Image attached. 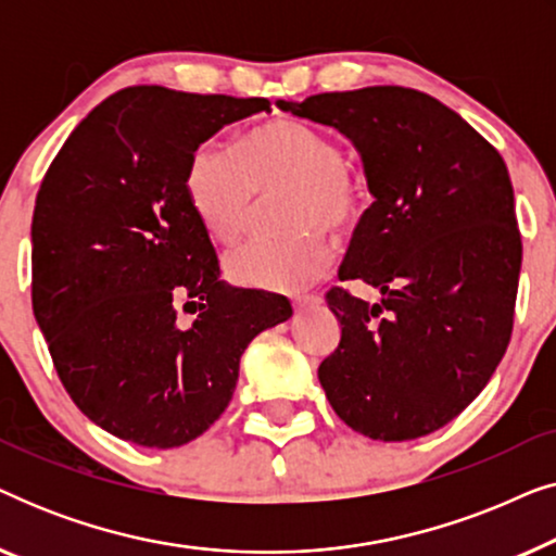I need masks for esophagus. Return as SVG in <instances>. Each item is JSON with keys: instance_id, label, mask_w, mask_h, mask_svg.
<instances>
[{"instance_id": "esophagus-1", "label": "esophagus", "mask_w": 556, "mask_h": 556, "mask_svg": "<svg viewBox=\"0 0 556 556\" xmlns=\"http://www.w3.org/2000/svg\"><path fill=\"white\" fill-rule=\"evenodd\" d=\"M318 303H321L318 295H299V299H293V308H295V314H301V311L314 308V306H318Z\"/></svg>"}]
</instances>
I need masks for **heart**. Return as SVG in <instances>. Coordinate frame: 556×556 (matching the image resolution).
<instances>
[{"label": "heart", "instance_id": "heart-1", "mask_svg": "<svg viewBox=\"0 0 556 556\" xmlns=\"http://www.w3.org/2000/svg\"><path fill=\"white\" fill-rule=\"evenodd\" d=\"M187 197L217 242L232 245L250 230L257 194L288 189L278 240H253L225 257L232 283L261 291H299L326 270L324 230L346 232L362 207V181L331 136L301 121L278 118L238 136L232 151L204 143L189 156Z\"/></svg>", "mask_w": 556, "mask_h": 556}]
</instances>
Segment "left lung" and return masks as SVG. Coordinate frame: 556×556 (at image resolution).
Instances as JSON below:
<instances>
[{
    "label": "left lung",
    "instance_id": "left-lung-1",
    "mask_svg": "<svg viewBox=\"0 0 556 556\" xmlns=\"http://www.w3.org/2000/svg\"><path fill=\"white\" fill-rule=\"evenodd\" d=\"M276 105L346 136L375 200L339 280H364L382 301L369 306L331 288L326 303L341 339L318 364V382L362 435H430L481 394L511 339L521 235L504 159L458 113L413 88Z\"/></svg>",
    "mask_w": 556,
    "mask_h": 556
}]
</instances>
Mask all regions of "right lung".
<instances>
[{"instance_id": "1", "label": "right lung", "mask_w": 556, "mask_h": 556, "mask_svg": "<svg viewBox=\"0 0 556 556\" xmlns=\"http://www.w3.org/2000/svg\"><path fill=\"white\" fill-rule=\"evenodd\" d=\"M265 98L124 88L75 126L33 215V311L58 377L88 420L143 447L200 438L288 299L219 280L189 204V156ZM197 313L185 327L178 308Z\"/></svg>"}]
</instances>
